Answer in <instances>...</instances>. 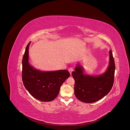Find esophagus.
<instances>
[{
  "label": "esophagus",
  "instance_id": "34e87169",
  "mask_svg": "<svg viewBox=\"0 0 130 130\" xmlns=\"http://www.w3.org/2000/svg\"><path fill=\"white\" fill-rule=\"evenodd\" d=\"M73 69L72 67H70V68L68 69V71H69V72H70V75H71V72L73 71Z\"/></svg>",
  "mask_w": 130,
  "mask_h": 130
}]
</instances>
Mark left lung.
<instances>
[{
  "label": "left lung",
  "mask_w": 130,
  "mask_h": 130,
  "mask_svg": "<svg viewBox=\"0 0 130 130\" xmlns=\"http://www.w3.org/2000/svg\"><path fill=\"white\" fill-rule=\"evenodd\" d=\"M109 64L107 70L97 77L85 75L80 65H77L72 76L75 79L74 91L76 97L84 103H93L106 96L112 89L114 81L115 64L112 51L109 50Z\"/></svg>",
  "instance_id": "obj_1"
}]
</instances>
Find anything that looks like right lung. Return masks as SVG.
Returning a JSON list of instances; mask_svg holds the SVG:
<instances>
[{"mask_svg": "<svg viewBox=\"0 0 130 130\" xmlns=\"http://www.w3.org/2000/svg\"><path fill=\"white\" fill-rule=\"evenodd\" d=\"M27 45L22 61V80L30 94L44 102L52 101L56 98L60 87L70 76L67 70L42 71L34 69L28 62L29 46Z\"/></svg>", "mask_w": 130, "mask_h": 130, "instance_id": "obj_1", "label": "right lung"}]
</instances>
